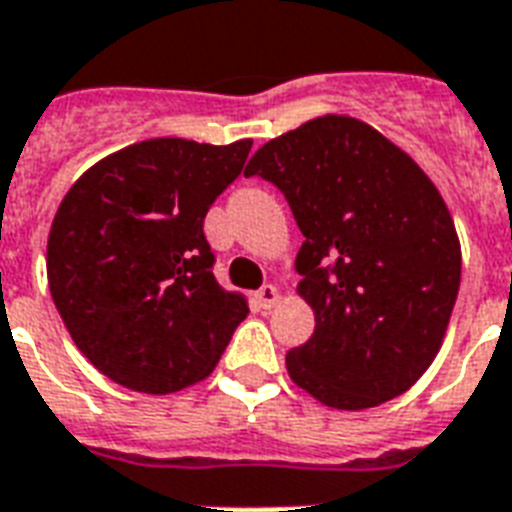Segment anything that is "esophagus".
Wrapping results in <instances>:
<instances>
[{
	"instance_id": "34e87169",
	"label": "esophagus",
	"mask_w": 512,
	"mask_h": 512,
	"mask_svg": "<svg viewBox=\"0 0 512 512\" xmlns=\"http://www.w3.org/2000/svg\"><path fill=\"white\" fill-rule=\"evenodd\" d=\"M255 298H257V303H260V306H263V308H273V306H276V303H279V298H282V295H279V290H276L273 284H263V287L257 290Z\"/></svg>"
}]
</instances>
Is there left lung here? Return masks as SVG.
Segmentation results:
<instances>
[{
	"label": "left lung",
	"mask_w": 512,
	"mask_h": 512,
	"mask_svg": "<svg viewBox=\"0 0 512 512\" xmlns=\"http://www.w3.org/2000/svg\"><path fill=\"white\" fill-rule=\"evenodd\" d=\"M244 174L279 187L306 236L295 271L317 327L287 354L292 381L338 411L408 392L440 351L462 279L459 236L432 179L349 115L265 142Z\"/></svg>",
	"instance_id": "1"
}]
</instances>
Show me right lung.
<instances>
[{
	"instance_id": "right-lung-1",
	"label": "right lung",
	"mask_w": 512,
	"mask_h": 512,
	"mask_svg": "<svg viewBox=\"0 0 512 512\" xmlns=\"http://www.w3.org/2000/svg\"><path fill=\"white\" fill-rule=\"evenodd\" d=\"M252 139H147L101 158L58 206L48 284L66 330L115 384L171 395L220 362L247 319L222 290L204 217L239 177Z\"/></svg>"
}]
</instances>
